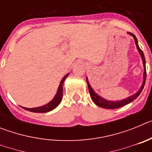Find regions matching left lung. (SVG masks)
Wrapping results in <instances>:
<instances>
[{"mask_svg":"<svg viewBox=\"0 0 152 152\" xmlns=\"http://www.w3.org/2000/svg\"><path fill=\"white\" fill-rule=\"evenodd\" d=\"M129 34L131 35L132 37L134 38V40H135V45H136L137 49L139 51V52L140 53V56L142 57V63H143V66H144V74H143V77H144V80L142 82V85L141 86V88L139 89V91L135 94L132 95V96H129V97L126 98L124 100H122L120 101H110V100H107L103 99V97H101L100 96H99L98 94H96V93L94 92V91L93 90V88H91V84H90L89 81L88 80V77H87V83H88V89H89L90 95L91 96V99L96 106L98 107H102V108H105V109H117L119 108V107H122L123 106L128 104V103H131V102L133 101L134 100H135L138 96H139V94H141V92L142 91L143 88H144L145 84V80H146V68H145V56L143 52L142 51V49L139 48V44H138V40H137L136 37L134 34L131 33H129Z\"/></svg>","mask_w":152,"mask_h":152,"instance_id":"1","label":"left lung"}]
</instances>
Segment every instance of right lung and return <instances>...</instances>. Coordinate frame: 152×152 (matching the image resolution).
<instances>
[{"label":"right lung","instance_id":"right-lung-1","mask_svg":"<svg viewBox=\"0 0 152 152\" xmlns=\"http://www.w3.org/2000/svg\"><path fill=\"white\" fill-rule=\"evenodd\" d=\"M68 75H69V74L65 75V76L62 78V80H61L59 87L58 88V91L57 93H56V96H54V98L52 99V100H51L49 103H48L47 104H45V105L44 106H42V107H35V108H26V107H21L23 108L24 110H26L30 111V112L33 113H47L52 110H54V109L56 108L59 105V103H61V99H62L63 94V84H64V80L66 79V77L68 76Z\"/></svg>","mask_w":152,"mask_h":152}]
</instances>
